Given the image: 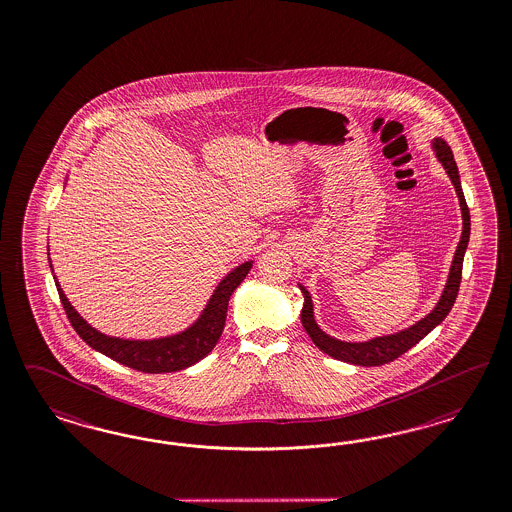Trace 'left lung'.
Returning <instances> with one entry per match:
<instances>
[{
	"instance_id": "1",
	"label": "left lung",
	"mask_w": 512,
	"mask_h": 512,
	"mask_svg": "<svg viewBox=\"0 0 512 512\" xmlns=\"http://www.w3.org/2000/svg\"><path fill=\"white\" fill-rule=\"evenodd\" d=\"M434 150L437 157H439V161L443 163L445 171L449 174L452 184L456 187L460 206H462V217H464V231H462L460 244H458L456 253H454V261L450 266L449 281H447V287L443 291L441 300L437 302L435 310L430 315H426L417 325H413L411 328L403 330V332H398L394 336H385V338H375V340L366 341V343H347V341L334 340V338L326 336L325 332L315 325L310 293L300 285V291L304 295V306H302V313H300L302 325L306 328V332L310 334L311 341L326 355L343 360V362H349V364H357V366H383V364H388V362L402 357L403 353H407L413 345H417L452 310L458 291H460L465 249H467L469 231H471V217H469V208H467V202H465L464 191L460 186L458 167H456V161H454V155H452L449 144L443 139H435Z\"/></svg>"
}]
</instances>
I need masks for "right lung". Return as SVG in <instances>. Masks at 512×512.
I'll return each instance as SVG.
<instances>
[{
    "mask_svg": "<svg viewBox=\"0 0 512 512\" xmlns=\"http://www.w3.org/2000/svg\"><path fill=\"white\" fill-rule=\"evenodd\" d=\"M249 270H251V263H244L233 270L219 283L201 319L186 332L165 340L129 341L109 338L93 330L92 326L73 310V306L63 295L58 281H56V287H58V295L62 300L63 310L69 323L77 330L78 336L95 351L137 372L169 373L193 366L216 347L217 340L225 328L231 295L248 276Z\"/></svg>",
    "mask_w": 512,
    "mask_h": 512,
    "instance_id": "1",
    "label": "right lung"
}]
</instances>
